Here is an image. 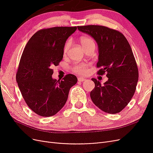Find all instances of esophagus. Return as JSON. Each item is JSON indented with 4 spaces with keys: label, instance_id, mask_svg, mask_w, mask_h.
Segmentation results:
<instances>
[{
    "label": "esophagus",
    "instance_id": "obj_1",
    "mask_svg": "<svg viewBox=\"0 0 153 153\" xmlns=\"http://www.w3.org/2000/svg\"><path fill=\"white\" fill-rule=\"evenodd\" d=\"M85 80V79L84 78H82V77H78V82H84Z\"/></svg>",
    "mask_w": 153,
    "mask_h": 153
}]
</instances>
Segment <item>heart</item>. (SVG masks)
<instances>
[{"instance_id":"b5f03b06","label":"heart","mask_w":153,"mask_h":153,"mask_svg":"<svg viewBox=\"0 0 153 153\" xmlns=\"http://www.w3.org/2000/svg\"><path fill=\"white\" fill-rule=\"evenodd\" d=\"M80 43L85 50L90 47H95L94 41L92 38L87 36H82L80 38ZM71 42L70 41H68L66 43L64 47V53L66 54L70 47ZM88 68H89V64L85 63H81L79 64H76L72 68L73 71L78 74H85L88 71Z\"/></svg>"}]
</instances>
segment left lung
Segmentation results:
<instances>
[{
  "label": "left lung",
  "instance_id": "obj_1",
  "mask_svg": "<svg viewBox=\"0 0 153 153\" xmlns=\"http://www.w3.org/2000/svg\"><path fill=\"white\" fill-rule=\"evenodd\" d=\"M80 31L90 35L98 46V75L106 73L108 80L101 85L92 78L95 87L91 98L103 112L117 114L133 98L138 79V71L132 50L125 36L118 30L101 25L78 26Z\"/></svg>",
  "mask_w": 153,
  "mask_h": 153
}]
</instances>
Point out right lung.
I'll use <instances>...</instances> for the list:
<instances>
[{
  "instance_id": "add662e5",
  "label": "right lung",
  "mask_w": 153,
  "mask_h": 153,
  "mask_svg": "<svg viewBox=\"0 0 153 153\" xmlns=\"http://www.w3.org/2000/svg\"><path fill=\"white\" fill-rule=\"evenodd\" d=\"M76 27H55L36 32L27 42L16 75L25 103L40 116L56 114L66 103L70 88L77 78L68 74L61 80L53 79L52 68L62 61L67 39Z\"/></svg>"
}]
</instances>
